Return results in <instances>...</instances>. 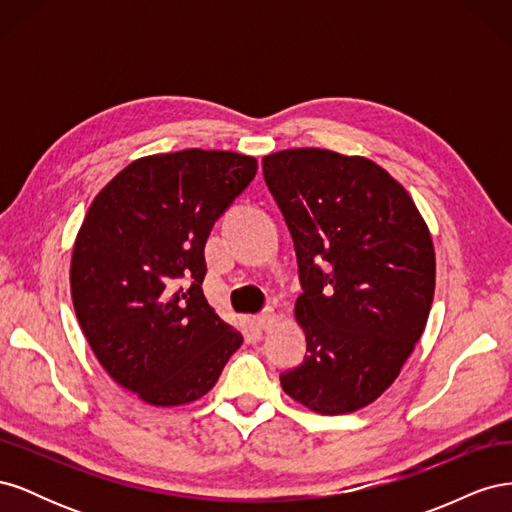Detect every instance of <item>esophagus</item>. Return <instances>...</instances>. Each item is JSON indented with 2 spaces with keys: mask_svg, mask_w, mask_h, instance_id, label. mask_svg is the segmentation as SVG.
Instances as JSON below:
<instances>
[{
  "mask_svg": "<svg viewBox=\"0 0 512 512\" xmlns=\"http://www.w3.org/2000/svg\"><path fill=\"white\" fill-rule=\"evenodd\" d=\"M275 318H277L275 309H273V307H267L265 312H262V314H258V316H256V322H258V327H260L262 331H269V329L273 327Z\"/></svg>",
  "mask_w": 512,
  "mask_h": 512,
  "instance_id": "34e87169",
  "label": "esophagus"
}]
</instances>
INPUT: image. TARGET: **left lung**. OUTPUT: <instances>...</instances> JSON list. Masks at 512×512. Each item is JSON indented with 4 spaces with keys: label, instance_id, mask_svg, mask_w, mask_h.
I'll return each instance as SVG.
<instances>
[{
    "label": "left lung",
    "instance_id": "8db88e82",
    "mask_svg": "<svg viewBox=\"0 0 512 512\" xmlns=\"http://www.w3.org/2000/svg\"><path fill=\"white\" fill-rule=\"evenodd\" d=\"M299 262L294 305L307 339L282 389L320 414L378 399L421 339L436 288V254L414 200L382 166L327 149L262 158Z\"/></svg>",
    "mask_w": 512,
    "mask_h": 512
}]
</instances>
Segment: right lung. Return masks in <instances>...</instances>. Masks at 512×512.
Wrapping results in <instances>:
<instances>
[{
    "instance_id": "right-lung-1",
    "label": "right lung",
    "mask_w": 512,
    "mask_h": 512,
    "mask_svg": "<svg viewBox=\"0 0 512 512\" xmlns=\"http://www.w3.org/2000/svg\"><path fill=\"white\" fill-rule=\"evenodd\" d=\"M256 170L232 151L141 158L94 198L76 235V318L108 376L151 406L209 393L243 342L205 299V243Z\"/></svg>"
}]
</instances>
